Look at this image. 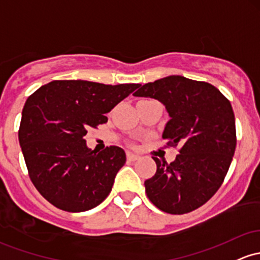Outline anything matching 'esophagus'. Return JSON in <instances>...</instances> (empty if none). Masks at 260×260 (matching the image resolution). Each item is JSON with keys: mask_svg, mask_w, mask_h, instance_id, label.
<instances>
[{"mask_svg": "<svg viewBox=\"0 0 260 260\" xmlns=\"http://www.w3.org/2000/svg\"><path fill=\"white\" fill-rule=\"evenodd\" d=\"M127 159L129 161H135V160H138L139 159V155H137V154H133V153H127Z\"/></svg>", "mask_w": 260, "mask_h": 260, "instance_id": "34e87169", "label": "esophagus"}]
</instances>
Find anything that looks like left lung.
I'll return each instance as SVG.
<instances>
[{"label":"left lung","mask_w":260,"mask_h":260,"mask_svg":"<svg viewBox=\"0 0 260 260\" xmlns=\"http://www.w3.org/2000/svg\"><path fill=\"white\" fill-rule=\"evenodd\" d=\"M160 101L170 119L162 139L179 147L170 164L156 162V173L144 181L148 199L172 215L199 209L216 193L236 150V122L231 102L213 85L180 75L148 82L133 93Z\"/></svg>","instance_id":"8db88e82"}]
</instances>
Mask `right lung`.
I'll return each mask as SVG.
<instances>
[{"mask_svg":"<svg viewBox=\"0 0 260 260\" xmlns=\"http://www.w3.org/2000/svg\"><path fill=\"white\" fill-rule=\"evenodd\" d=\"M139 84L105 85L85 80H54L25 101L18 139L28 174L45 200L68 212L96 207L112 190L125 162L122 148L88 149L90 128Z\"/></svg>","mask_w":260,"mask_h":260,"instance_id":"1","label":"right lung"}]
</instances>
